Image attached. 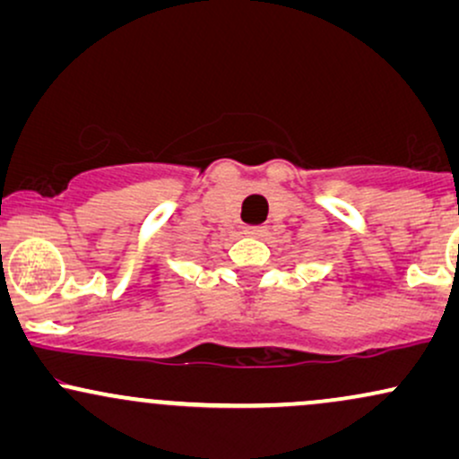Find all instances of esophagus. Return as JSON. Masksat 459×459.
<instances>
[{
    "mask_svg": "<svg viewBox=\"0 0 459 459\" xmlns=\"http://www.w3.org/2000/svg\"><path fill=\"white\" fill-rule=\"evenodd\" d=\"M244 233L250 235V237H259V239H261V237L267 235V226H261V224L259 226H246Z\"/></svg>",
    "mask_w": 459,
    "mask_h": 459,
    "instance_id": "esophagus-1",
    "label": "esophagus"
}]
</instances>
